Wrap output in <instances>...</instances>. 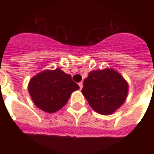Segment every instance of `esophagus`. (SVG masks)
I'll list each match as a JSON object with an SVG mask.
<instances>
[{"instance_id": "obj_1", "label": "esophagus", "mask_w": 154, "mask_h": 154, "mask_svg": "<svg viewBox=\"0 0 154 154\" xmlns=\"http://www.w3.org/2000/svg\"><path fill=\"white\" fill-rule=\"evenodd\" d=\"M79 88H80V89H82V87H83V83H82V82H79Z\"/></svg>"}]
</instances>
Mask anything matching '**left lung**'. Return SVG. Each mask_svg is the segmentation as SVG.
I'll use <instances>...</instances> for the list:
<instances>
[{
    "label": "left lung",
    "instance_id": "1",
    "mask_svg": "<svg viewBox=\"0 0 154 154\" xmlns=\"http://www.w3.org/2000/svg\"><path fill=\"white\" fill-rule=\"evenodd\" d=\"M128 83L112 69L92 71L85 79L82 92L90 106L102 115H110L123 104Z\"/></svg>",
    "mask_w": 154,
    "mask_h": 154
}]
</instances>
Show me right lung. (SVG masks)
<instances>
[{"mask_svg":"<svg viewBox=\"0 0 154 154\" xmlns=\"http://www.w3.org/2000/svg\"><path fill=\"white\" fill-rule=\"evenodd\" d=\"M79 89L70 75L60 69L43 71L34 76L28 84V92L35 106L49 113L62 109L72 92Z\"/></svg>","mask_w":154,"mask_h":154,"instance_id":"add662e5","label":"right lung"}]
</instances>
